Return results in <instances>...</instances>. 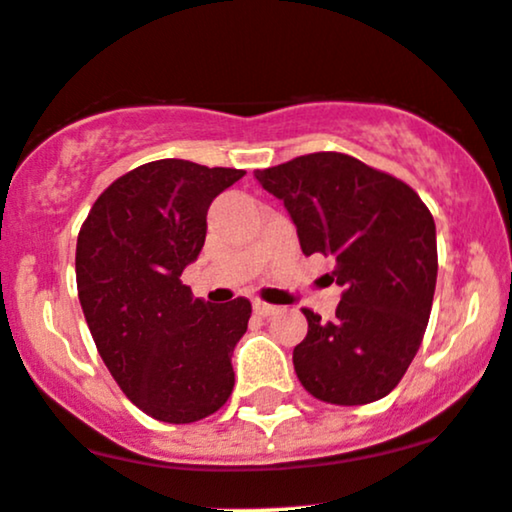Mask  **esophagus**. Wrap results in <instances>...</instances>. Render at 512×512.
Segmentation results:
<instances>
[{
	"instance_id": "esophagus-1",
	"label": "esophagus",
	"mask_w": 512,
	"mask_h": 512,
	"mask_svg": "<svg viewBox=\"0 0 512 512\" xmlns=\"http://www.w3.org/2000/svg\"><path fill=\"white\" fill-rule=\"evenodd\" d=\"M252 308H255L257 316H272V313L277 311V306H272V303H265V301H255L252 303Z\"/></svg>"
}]
</instances>
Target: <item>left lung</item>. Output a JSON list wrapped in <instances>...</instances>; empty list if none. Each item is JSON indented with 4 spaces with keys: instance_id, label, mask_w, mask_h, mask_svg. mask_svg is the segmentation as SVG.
Here are the masks:
<instances>
[{
    "instance_id": "left-lung-1",
    "label": "left lung",
    "mask_w": 512,
    "mask_h": 512,
    "mask_svg": "<svg viewBox=\"0 0 512 512\" xmlns=\"http://www.w3.org/2000/svg\"><path fill=\"white\" fill-rule=\"evenodd\" d=\"M289 211L303 255H333L342 296L333 320L303 311L294 347L303 389L362 406L396 389L428 328L437 282L435 221L408 184L350 155L313 153L257 170Z\"/></svg>"
}]
</instances>
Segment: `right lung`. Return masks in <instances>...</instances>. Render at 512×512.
<instances>
[{"label":"right lung","mask_w":512,"mask_h":512,"mask_svg":"<svg viewBox=\"0 0 512 512\" xmlns=\"http://www.w3.org/2000/svg\"><path fill=\"white\" fill-rule=\"evenodd\" d=\"M243 174L174 157L140 165L94 201L77 238V294L99 355L162 423L206 418L233 391L250 301L204 303L179 277L204 247L211 201Z\"/></svg>","instance_id":"obj_1"}]
</instances>
